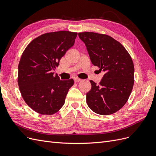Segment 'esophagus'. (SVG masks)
I'll use <instances>...</instances> for the list:
<instances>
[{
	"label": "esophagus",
	"mask_w": 156,
	"mask_h": 156,
	"mask_svg": "<svg viewBox=\"0 0 156 156\" xmlns=\"http://www.w3.org/2000/svg\"><path fill=\"white\" fill-rule=\"evenodd\" d=\"M81 81V79H78V78H75L74 79V82L75 83H78V82H80Z\"/></svg>",
	"instance_id": "esophagus-1"
}]
</instances>
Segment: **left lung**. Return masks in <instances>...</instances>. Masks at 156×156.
<instances>
[{
    "instance_id": "1",
    "label": "left lung",
    "mask_w": 156,
    "mask_h": 156,
    "mask_svg": "<svg viewBox=\"0 0 156 156\" xmlns=\"http://www.w3.org/2000/svg\"><path fill=\"white\" fill-rule=\"evenodd\" d=\"M78 35L92 64L104 72L99 85L90 81L92 88L87 94V105L97 114H113L126 104L133 89V60L124 47L109 36L90 32Z\"/></svg>"
}]
</instances>
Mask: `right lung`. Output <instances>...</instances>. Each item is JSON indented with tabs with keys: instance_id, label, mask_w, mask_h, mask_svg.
Returning a JSON list of instances; mask_svg holds the SVG:
<instances>
[{
	"instance_id": "right-lung-1",
	"label": "right lung",
	"mask_w": 156,
	"mask_h": 156,
	"mask_svg": "<svg viewBox=\"0 0 156 156\" xmlns=\"http://www.w3.org/2000/svg\"><path fill=\"white\" fill-rule=\"evenodd\" d=\"M77 35L69 31L45 33L23 51L18 66V85L23 100L36 112L53 115L64 105L73 79L62 81L52 70L74 45Z\"/></svg>"
}]
</instances>
